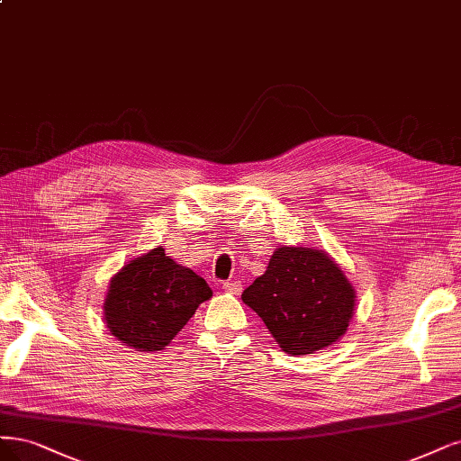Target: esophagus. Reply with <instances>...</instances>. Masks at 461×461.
Returning a JSON list of instances; mask_svg holds the SVG:
<instances>
[{"instance_id": "esophagus-1", "label": "esophagus", "mask_w": 461, "mask_h": 461, "mask_svg": "<svg viewBox=\"0 0 461 461\" xmlns=\"http://www.w3.org/2000/svg\"><path fill=\"white\" fill-rule=\"evenodd\" d=\"M223 290H225V292H229V294L238 295V294L242 292V284L238 282V280H227V282L223 284Z\"/></svg>"}]
</instances>
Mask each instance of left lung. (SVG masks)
<instances>
[{
    "mask_svg": "<svg viewBox=\"0 0 461 461\" xmlns=\"http://www.w3.org/2000/svg\"><path fill=\"white\" fill-rule=\"evenodd\" d=\"M288 355H311L347 331L355 311V290L328 253L311 248H278L265 275L244 290Z\"/></svg>",
    "mask_w": 461,
    "mask_h": 461,
    "instance_id": "left-lung-1",
    "label": "left lung"
}]
</instances>
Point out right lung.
Masks as SVG:
<instances>
[{
	"label": "right lung",
	"instance_id": "obj_1",
	"mask_svg": "<svg viewBox=\"0 0 461 461\" xmlns=\"http://www.w3.org/2000/svg\"><path fill=\"white\" fill-rule=\"evenodd\" d=\"M212 297L208 282L154 248L110 282L104 321L114 338L139 351H160Z\"/></svg>",
	"mask_w": 461,
	"mask_h": 461
}]
</instances>
